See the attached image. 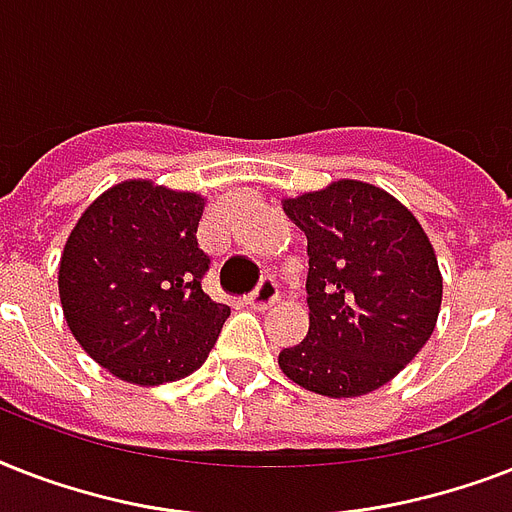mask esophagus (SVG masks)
Returning <instances> with one entry per match:
<instances>
[{
  "mask_svg": "<svg viewBox=\"0 0 512 512\" xmlns=\"http://www.w3.org/2000/svg\"><path fill=\"white\" fill-rule=\"evenodd\" d=\"M276 300H279V284H276L271 276H265V279L257 284L255 292L249 295V305L257 308V311H268Z\"/></svg>",
  "mask_w": 512,
  "mask_h": 512,
  "instance_id": "esophagus-1",
  "label": "esophagus"
}]
</instances>
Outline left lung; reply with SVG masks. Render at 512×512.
<instances>
[{
    "instance_id": "8db88e82",
    "label": "left lung",
    "mask_w": 512,
    "mask_h": 512,
    "mask_svg": "<svg viewBox=\"0 0 512 512\" xmlns=\"http://www.w3.org/2000/svg\"><path fill=\"white\" fill-rule=\"evenodd\" d=\"M284 212L308 236L311 327L281 350V372L319 396L372 393L436 329L444 284L433 244L401 201L361 180L284 199Z\"/></svg>"
}]
</instances>
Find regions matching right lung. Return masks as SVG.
I'll return each instance as SVG.
<instances>
[{
    "label": "right lung",
    "mask_w": 512,
    "mask_h": 512,
    "mask_svg": "<svg viewBox=\"0 0 512 512\" xmlns=\"http://www.w3.org/2000/svg\"><path fill=\"white\" fill-rule=\"evenodd\" d=\"M204 199L151 180L108 188L84 209L60 257L63 316L119 380L162 385L196 372L231 308L201 289Z\"/></svg>",
    "instance_id": "add662e5"
}]
</instances>
